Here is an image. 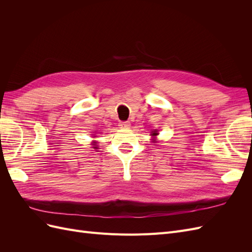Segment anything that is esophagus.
Instances as JSON below:
<instances>
[{"label": "esophagus", "instance_id": "34e87169", "mask_svg": "<svg viewBox=\"0 0 252 252\" xmlns=\"http://www.w3.org/2000/svg\"><path fill=\"white\" fill-rule=\"evenodd\" d=\"M120 128H129L130 127V122H121L120 123Z\"/></svg>", "mask_w": 252, "mask_h": 252}]
</instances>
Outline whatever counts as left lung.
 Instances as JSON below:
<instances>
[{
	"label": "left lung",
	"instance_id": "left-lung-1",
	"mask_svg": "<svg viewBox=\"0 0 252 252\" xmlns=\"http://www.w3.org/2000/svg\"><path fill=\"white\" fill-rule=\"evenodd\" d=\"M158 131L157 130H155V131H152V133H151V135L152 136H156V135H158ZM154 142H156V141H154Z\"/></svg>",
	"mask_w": 252,
	"mask_h": 252
}]
</instances>
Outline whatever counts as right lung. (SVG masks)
<instances>
[{"label":"right lung","instance_id":"1","mask_svg":"<svg viewBox=\"0 0 252 252\" xmlns=\"http://www.w3.org/2000/svg\"><path fill=\"white\" fill-rule=\"evenodd\" d=\"M93 145H94V147H93V148H94V149H97V146H96V144H95V141L94 142V144H93Z\"/></svg>","mask_w":252,"mask_h":252}]
</instances>
